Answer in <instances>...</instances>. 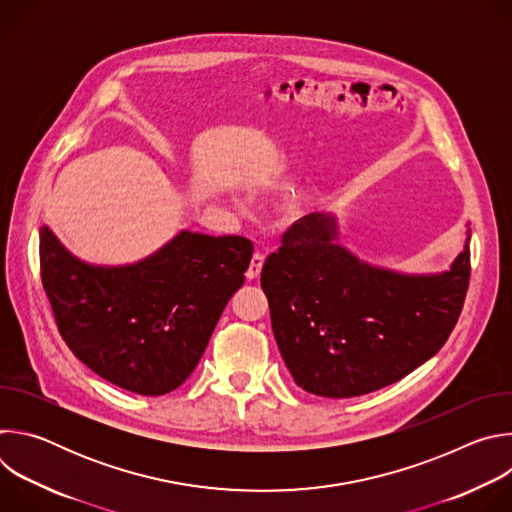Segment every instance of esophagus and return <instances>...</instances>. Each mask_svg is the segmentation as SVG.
I'll return each instance as SVG.
<instances>
[{
	"label": "esophagus",
	"mask_w": 512,
	"mask_h": 512,
	"mask_svg": "<svg viewBox=\"0 0 512 512\" xmlns=\"http://www.w3.org/2000/svg\"><path fill=\"white\" fill-rule=\"evenodd\" d=\"M263 261H265V257H263V253H255L253 257H251V263H249V267H247V279H257L259 277V273H261V269H263Z\"/></svg>",
	"instance_id": "obj_1"
}]
</instances>
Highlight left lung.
<instances>
[{
    "mask_svg": "<svg viewBox=\"0 0 512 512\" xmlns=\"http://www.w3.org/2000/svg\"><path fill=\"white\" fill-rule=\"evenodd\" d=\"M336 239L334 214L300 218L267 257L261 287L296 385L346 399L397 383L446 344L470 283V231L452 267L429 275L369 265Z\"/></svg>",
    "mask_w": 512,
    "mask_h": 512,
    "instance_id": "left-lung-1",
    "label": "left lung"
}]
</instances>
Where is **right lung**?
<instances>
[{"label": "right lung", "mask_w": 512, "mask_h": 512, "mask_svg": "<svg viewBox=\"0 0 512 512\" xmlns=\"http://www.w3.org/2000/svg\"><path fill=\"white\" fill-rule=\"evenodd\" d=\"M251 255L245 237L180 231L150 257L105 267L40 229L42 285L60 336L93 373L148 397L192 375Z\"/></svg>", "instance_id": "1"}]
</instances>
